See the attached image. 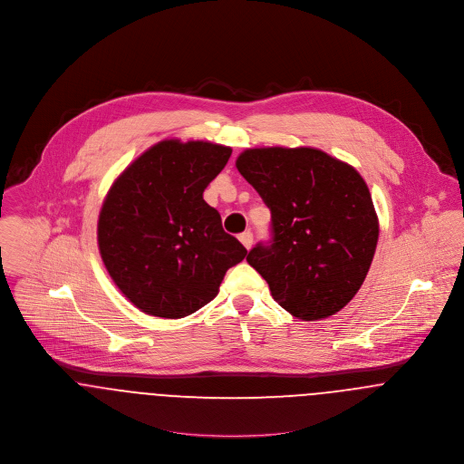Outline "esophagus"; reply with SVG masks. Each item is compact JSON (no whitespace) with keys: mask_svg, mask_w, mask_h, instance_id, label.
<instances>
[{"mask_svg":"<svg viewBox=\"0 0 464 464\" xmlns=\"http://www.w3.org/2000/svg\"><path fill=\"white\" fill-rule=\"evenodd\" d=\"M239 241L243 243V246H245L246 250H250L252 245H254V234H252L250 230H246V232H243V234L239 236Z\"/></svg>","mask_w":464,"mask_h":464,"instance_id":"obj_1","label":"esophagus"}]
</instances>
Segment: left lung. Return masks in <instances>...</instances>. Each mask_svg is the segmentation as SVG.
Wrapping results in <instances>:
<instances>
[{
  "label": "left lung",
  "mask_w": 464,
  "mask_h": 464,
  "mask_svg": "<svg viewBox=\"0 0 464 464\" xmlns=\"http://www.w3.org/2000/svg\"><path fill=\"white\" fill-rule=\"evenodd\" d=\"M236 166L271 210V241L246 261L295 318L341 311L362 285L379 219L362 177L316 148H250Z\"/></svg>",
  "instance_id": "8db88e82"
}]
</instances>
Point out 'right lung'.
<instances>
[{
    "mask_svg": "<svg viewBox=\"0 0 464 464\" xmlns=\"http://www.w3.org/2000/svg\"><path fill=\"white\" fill-rule=\"evenodd\" d=\"M232 148L166 139L116 179L98 218L102 261L137 309L184 318L208 304L246 248L203 199Z\"/></svg>",
    "mask_w": 464,
    "mask_h": 464,
    "instance_id": "right-lung-1",
    "label": "right lung"
}]
</instances>
